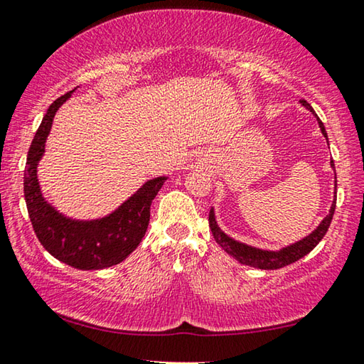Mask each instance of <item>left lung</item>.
Masks as SVG:
<instances>
[{"mask_svg": "<svg viewBox=\"0 0 364 364\" xmlns=\"http://www.w3.org/2000/svg\"><path fill=\"white\" fill-rule=\"evenodd\" d=\"M301 105L306 107V109L311 111L312 114H316L312 109V106L309 105L306 100H301ZM316 117H317V114H316ZM317 121H318V127H321L322 134L325 135V139H327V132H325L322 121L321 119H317ZM330 165H332V168H335L333 160L330 161ZM335 204H337V175H335L333 203H332V208H330V210H328L327 217H325L321 224H318V227L312 232V234L304 237L299 242L292 243V245L281 248V250H278V252L262 250V248L245 245V243L237 242L232 237L224 234V232L220 230V227L217 225L214 209H210V213H209V227H210V230H213L215 242L219 243V245L224 248V250L229 253L230 257H234L237 262H240L242 264H248V267H253V268H259V269H279L283 267H287V264L297 262V259H301L302 257H306L307 253H311L314 248L317 247V243L322 240L325 234H327L330 222H332V219H333Z\"/></svg>", "mask_w": 364, "mask_h": 364, "instance_id": "1", "label": "left lung"}]
</instances>
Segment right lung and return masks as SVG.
<instances>
[{
  "label": "right lung",
  "mask_w": 364,
  "mask_h": 364,
  "mask_svg": "<svg viewBox=\"0 0 364 364\" xmlns=\"http://www.w3.org/2000/svg\"><path fill=\"white\" fill-rule=\"evenodd\" d=\"M73 91L52 102L32 139L24 170V198L36 235L52 257L78 269H102L121 263L142 242L149 227L151 200L164 186L166 176L149 180L114 213L101 219H70L52 208L42 196L37 165L46 151V140L55 112Z\"/></svg>",
  "instance_id": "right-lung-1"
}]
</instances>
